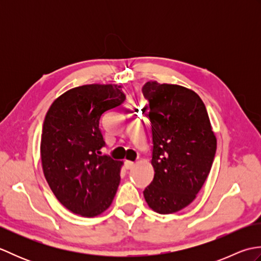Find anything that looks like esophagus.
Listing matches in <instances>:
<instances>
[{"instance_id": "1", "label": "esophagus", "mask_w": 261, "mask_h": 261, "mask_svg": "<svg viewBox=\"0 0 261 261\" xmlns=\"http://www.w3.org/2000/svg\"><path fill=\"white\" fill-rule=\"evenodd\" d=\"M124 167L125 169H132L135 167V163L134 162H130V160H125L124 162Z\"/></svg>"}]
</instances>
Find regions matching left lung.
<instances>
[{
	"instance_id": "1",
	"label": "left lung",
	"mask_w": 261,
	"mask_h": 261,
	"mask_svg": "<svg viewBox=\"0 0 261 261\" xmlns=\"http://www.w3.org/2000/svg\"><path fill=\"white\" fill-rule=\"evenodd\" d=\"M154 176L143 191L149 207L160 214L178 212L196 197L212 167L216 138L206 108L186 87L147 82Z\"/></svg>"
}]
</instances>
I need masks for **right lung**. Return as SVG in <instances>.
Here are the masks:
<instances>
[{
	"label": "right lung",
	"mask_w": 261,
	"mask_h": 261,
	"mask_svg": "<svg viewBox=\"0 0 261 261\" xmlns=\"http://www.w3.org/2000/svg\"><path fill=\"white\" fill-rule=\"evenodd\" d=\"M118 85H83L64 93L49 108L42 125L43 174L55 196L85 218L103 213L120 184L122 162L101 153L99 121L125 95Z\"/></svg>",
	"instance_id": "obj_1"
}]
</instances>
